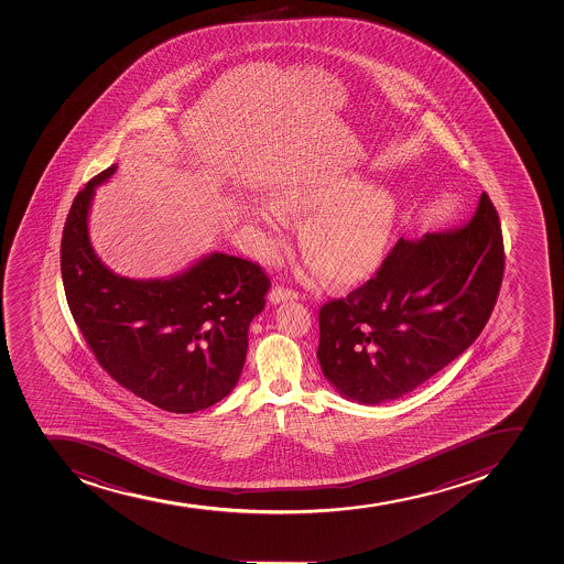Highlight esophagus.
I'll list each match as a JSON object with an SVG mask.
<instances>
[{
  "label": "esophagus",
  "mask_w": 564,
  "mask_h": 564,
  "mask_svg": "<svg viewBox=\"0 0 564 564\" xmlns=\"http://www.w3.org/2000/svg\"><path fill=\"white\" fill-rule=\"evenodd\" d=\"M294 300H297V294L292 290L283 289V286H275V289L270 290L269 301L272 305H280L283 301Z\"/></svg>",
  "instance_id": "obj_1"
}]
</instances>
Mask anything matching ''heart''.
I'll return each mask as SVG.
<instances>
[{"mask_svg": "<svg viewBox=\"0 0 564 564\" xmlns=\"http://www.w3.org/2000/svg\"><path fill=\"white\" fill-rule=\"evenodd\" d=\"M272 203L252 200L245 219L259 231L264 261L284 247L290 219H303L300 248L311 278L327 275L336 286L367 280L380 264L397 223V195L360 172H336L281 188Z\"/></svg>", "mask_w": 564, "mask_h": 564, "instance_id": "heart-1", "label": "heart"}]
</instances>
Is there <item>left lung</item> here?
Masks as SVG:
<instances>
[{
    "mask_svg": "<svg viewBox=\"0 0 564 564\" xmlns=\"http://www.w3.org/2000/svg\"><path fill=\"white\" fill-rule=\"evenodd\" d=\"M505 272L488 195L449 230L400 239L380 269L319 311L317 361L350 402H391L456 360L486 327Z\"/></svg>",
    "mask_w": 564,
    "mask_h": 564,
    "instance_id": "left-lung-1",
    "label": "left lung"
}]
</instances>
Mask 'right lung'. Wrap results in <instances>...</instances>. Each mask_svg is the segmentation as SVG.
Masks as SVG:
<instances>
[{"mask_svg":"<svg viewBox=\"0 0 564 564\" xmlns=\"http://www.w3.org/2000/svg\"><path fill=\"white\" fill-rule=\"evenodd\" d=\"M76 195L62 237L70 314L98 364L120 386L170 413H195L230 394L247 360L248 327L264 308L269 278L258 264L209 252L177 274L133 280L98 258L89 214L98 186Z\"/></svg>","mask_w":564,"mask_h":564,"instance_id":"add662e5","label":"right lung"}]
</instances>
